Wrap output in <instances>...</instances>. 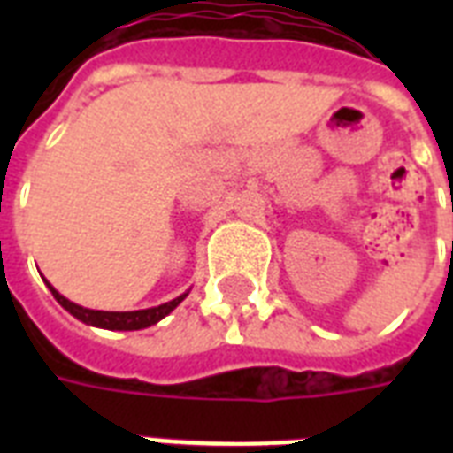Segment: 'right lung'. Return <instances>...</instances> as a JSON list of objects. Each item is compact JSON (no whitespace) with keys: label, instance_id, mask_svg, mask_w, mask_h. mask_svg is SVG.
Wrapping results in <instances>:
<instances>
[{"label":"right lung","instance_id":"right-lung-1","mask_svg":"<svg viewBox=\"0 0 453 453\" xmlns=\"http://www.w3.org/2000/svg\"><path fill=\"white\" fill-rule=\"evenodd\" d=\"M46 287L51 289L53 298L63 305V308L70 312L73 317H77L80 322L91 324V326H101V329H110V331H136V329H145V326H152L157 324L162 317H166L171 310L176 308L178 303L183 301L188 294L183 296L173 298V301L164 303V305H157V308H148V310H131V312H105V310H88L81 308L77 303L67 301L65 296H60L58 291L53 289L51 284L46 282Z\"/></svg>","mask_w":453,"mask_h":453}]
</instances>
